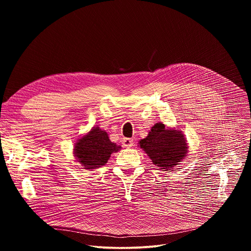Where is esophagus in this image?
<instances>
[{
	"instance_id": "obj_1",
	"label": "esophagus",
	"mask_w": 251,
	"mask_h": 251,
	"mask_svg": "<svg viewBox=\"0 0 251 251\" xmlns=\"http://www.w3.org/2000/svg\"><path fill=\"white\" fill-rule=\"evenodd\" d=\"M122 146L123 147H127V148H129V147H132L133 146V144H134V143H133V140L131 139V138H123L122 139Z\"/></svg>"
}]
</instances>
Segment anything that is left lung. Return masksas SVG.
I'll return each instance as SVG.
<instances>
[{"instance_id": "left-lung-1", "label": "left lung", "mask_w": 251, "mask_h": 251, "mask_svg": "<svg viewBox=\"0 0 251 251\" xmlns=\"http://www.w3.org/2000/svg\"><path fill=\"white\" fill-rule=\"evenodd\" d=\"M140 147L152 159L154 165L163 171H172L187 155V141L177 130L166 129L163 123H156Z\"/></svg>"}]
</instances>
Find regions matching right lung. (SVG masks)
<instances>
[{
    "mask_svg": "<svg viewBox=\"0 0 251 251\" xmlns=\"http://www.w3.org/2000/svg\"><path fill=\"white\" fill-rule=\"evenodd\" d=\"M120 149L121 146L112 143L105 131L94 127L75 143V154L84 169H96L104 166L111 154Z\"/></svg>",
    "mask_w": 251,
    "mask_h": 251,
    "instance_id": "right-lung-1",
    "label": "right lung"
}]
</instances>
